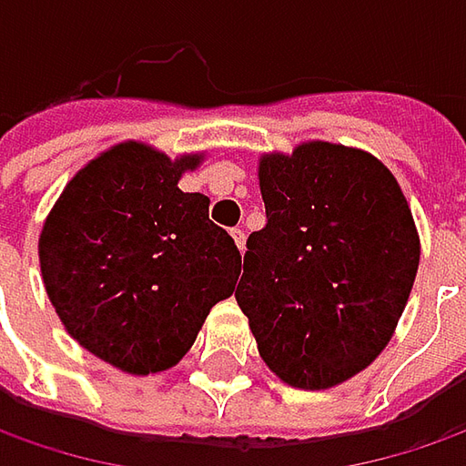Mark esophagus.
Here are the masks:
<instances>
[{"instance_id":"obj_1","label":"esophagus","mask_w":466,"mask_h":466,"mask_svg":"<svg viewBox=\"0 0 466 466\" xmlns=\"http://www.w3.org/2000/svg\"><path fill=\"white\" fill-rule=\"evenodd\" d=\"M232 237L234 242H237V248H239V253H245V239H248V237H245V229L237 227V229H232Z\"/></svg>"}]
</instances>
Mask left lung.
<instances>
[{"mask_svg":"<svg viewBox=\"0 0 466 466\" xmlns=\"http://www.w3.org/2000/svg\"><path fill=\"white\" fill-rule=\"evenodd\" d=\"M266 227L248 237L237 305L287 386L323 391L386 350L420 266V234L373 153L326 140L263 153Z\"/></svg>","mask_w":466,"mask_h":466,"instance_id":"left-lung-1","label":"left lung"}]
</instances>
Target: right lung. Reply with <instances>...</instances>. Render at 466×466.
Masks as SVG:
<instances>
[{
	"label": "right lung",
	"instance_id": "1",
	"mask_svg": "<svg viewBox=\"0 0 466 466\" xmlns=\"http://www.w3.org/2000/svg\"><path fill=\"white\" fill-rule=\"evenodd\" d=\"M203 156L116 143L72 177L44 221L38 260L54 310L122 373L174 368L234 292V239L208 218L206 195L179 190Z\"/></svg>",
	"mask_w": 466,
	"mask_h": 466
}]
</instances>
